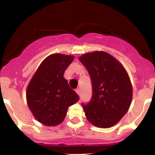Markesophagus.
Masks as SVG:
<instances>
[{
    "label": "esophagus",
    "mask_w": 155,
    "mask_h": 155,
    "mask_svg": "<svg viewBox=\"0 0 155 155\" xmlns=\"http://www.w3.org/2000/svg\"><path fill=\"white\" fill-rule=\"evenodd\" d=\"M76 93H77L78 95H79V94H80V90H79V88H77V89L76 90Z\"/></svg>",
    "instance_id": "34e87169"
}]
</instances>
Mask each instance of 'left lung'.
Listing matches in <instances>:
<instances>
[{
	"label": "left lung",
	"instance_id": "obj_1",
	"mask_svg": "<svg viewBox=\"0 0 155 155\" xmlns=\"http://www.w3.org/2000/svg\"><path fill=\"white\" fill-rule=\"evenodd\" d=\"M89 73L93 95L81 103L87 119L100 128L115 125L124 116L132 98L130 79L124 66L104 51L83 54L79 58Z\"/></svg>",
	"mask_w": 155,
	"mask_h": 155
}]
</instances>
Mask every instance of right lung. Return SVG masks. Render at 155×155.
<instances>
[{
  "label": "right lung",
  "mask_w": 155,
  "mask_h": 155,
  "mask_svg": "<svg viewBox=\"0 0 155 155\" xmlns=\"http://www.w3.org/2000/svg\"><path fill=\"white\" fill-rule=\"evenodd\" d=\"M74 57L54 54L46 57L31 79L26 91L28 106L35 118L45 126L64 120L68 108L79 97L68 85L64 73Z\"/></svg>",
  "instance_id": "1"
}]
</instances>
